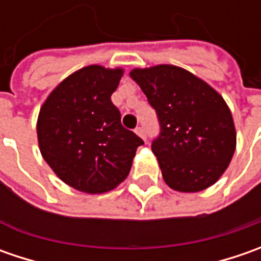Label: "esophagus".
<instances>
[{
	"instance_id": "1",
	"label": "esophagus",
	"mask_w": 261,
	"mask_h": 261,
	"mask_svg": "<svg viewBox=\"0 0 261 261\" xmlns=\"http://www.w3.org/2000/svg\"><path fill=\"white\" fill-rule=\"evenodd\" d=\"M135 134L139 136V138H142V139H146V134H145V129H144V127H141V126H139V127H136Z\"/></svg>"
}]
</instances>
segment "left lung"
Returning <instances> with one entry per match:
<instances>
[{
    "label": "left lung",
    "instance_id": "8db88e82",
    "mask_svg": "<svg viewBox=\"0 0 261 261\" xmlns=\"http://www.w3.org/2000/svg\"><path fill=\"white\" fill-rule=\"evenodd\" d=\"M129 75L156 110L161 134L152 152L166 185L183 193L215 185L237 145L234 119L224 97L180 66L135 68Z\"/></svg>",
    "mask_w": 261,
    "mask_h": 261
}]
</instances>
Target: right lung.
I'll use <instances>...</instances> for the list:
<instances>
[{"instance_id": "right-lung-1", "label": "right lung", "mask_w": 261, "mask_h": 261, "mask_svg": "<svg viewBox=\"0 0 261 261\" xmlns=\"http://www.w3.org/2000/svg\"><path fill=\"white\" fill-rule=\"evenodd\" d=\"M123 68L88 65L72 72L46 97L37 117L39 149L65 185L106 193L125 180L144 141L122 126L110 97Z\"/></svg>"}]
</instances>
